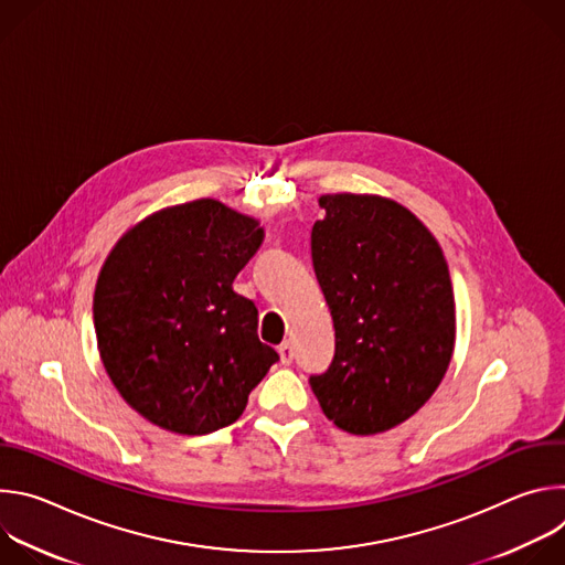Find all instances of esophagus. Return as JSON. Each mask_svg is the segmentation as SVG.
<instances>
[{
  "label": "esophagus",
  "instance_id": "obj_1",
  "mask_svg": "<svg viewBox=\"0 0 565 565\" xmlns=\"http://www.w3.org/2000/svg\"><path fill=\"white\" fill-rule=\"evenodd\" d=\"M292 355H295V351H292V344H290V342L279 344V358H281L284 364H290V362H292Z\"/></svg>",
  "mask_w": 565,
  "mask_h": 565
}]
</instances>
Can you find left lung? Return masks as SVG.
<instances>
[{"label":"left lung","mask_w":565,"mask_h":565,"mask_svg":"<svg viewBox=\"0 0 565 565\" xmlns=\"http://www.w3.org/2000/svg\"><path fill=\"white\" fill-rule=\"evenodd\" d=\"M310 253L335 327V355L308 377L321 412L355 436L412 418L454 351L449 268L431 232L402 205L362 194L319 199Z\"/></svg>","instance_id":"obj_1"}]
</instances>
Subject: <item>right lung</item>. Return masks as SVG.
<instances>
[{
	"label": "right lung",
	"mask_w": 565,
	"mask_h": 565,
	"mask_svg": "<svg viewBox=\"0 0 565 565\" xmlns=\"http://www.w3.org/2000/svg\"><path fill=\"white\" fill-rule=\"evenodd\" d=\"M264 230L218 201L151 214L111 250L94 295L103 364L149 423L205 436L238 420L279 353L232 290Z\"/></svg>",
	"instance_id": "add662e5"
}]
</instances>
